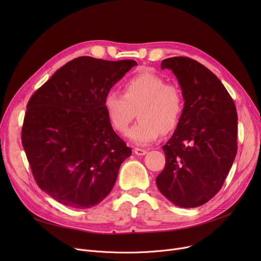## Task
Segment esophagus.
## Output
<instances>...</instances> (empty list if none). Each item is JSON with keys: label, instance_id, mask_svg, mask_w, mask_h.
Returning <instances> with one entry per match:
<instances>
[{"label": "esophagus", "instance_id": "obj_1", "mask_svg": "<svg viewBox=\"0 0 261 261\" xmlns=\"http://www.w3.org/2000/svg\"><path fill=\"white\" fill-rule=\"evenodd\" d=\"M133 151L136 155H145L147 153L146 149H141V148H134Z\"/></svg>", "mask_w": 261, "mask_h": 261}]
</instances>
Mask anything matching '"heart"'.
Returning a JSON list of instances; mask_svg holds the SVG:
<instances>
[{
	"instance_id": "b5f03b06",
	"label": "heart",
	"mask_w": 261,
	"mask_h": 261,
	"mask_svg": "<svg viewBox=\"0 0 261 261\" xmlns=\"http://www.w3.org/2000/svg\"><path fill=\"white\" fill-rule=\"evenodd\" d=\"M125 95L109 92L103 109L112 128L123 133L138 111L139 121L129 129L127 138L134 144L146 146L155 142L162 133L173 132L184 112L181 90L167 84L152 72H140L126 81Z\"/></svg>"
}]
</instances>
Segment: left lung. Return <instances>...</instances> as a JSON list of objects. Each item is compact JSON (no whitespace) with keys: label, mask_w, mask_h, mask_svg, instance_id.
I'll return each mask as SVG.
<instances>
[{"label":"left lung","mask_w":261,"mask_h":261,"mask_svg":"<svg viewBox=\"0 0 261 261\" xmlns=\"http://www.w3.org/2000/svg\"><path fill=\"white\" fill-rule=\"evenodd\" d=\"M161 67L176 77L184 112L163 146L166 164L156 176V186L176 206H201L220 190L235 161L236 107L222 82L198 61L172 57L163 60Z\"/></svg>","instance_id":"8db88e82"}]
</instances>
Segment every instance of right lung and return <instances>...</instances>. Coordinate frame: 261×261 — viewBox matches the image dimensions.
<instances>
[{
    "mask_svg": "<svg viewBox=\"0 0 261 261\" xmlns=\"http://www.w3.org/2000/svg\"><path fill=\"white\" fill-rule=\"evenodd\" d=\"M135 65L84 56L64 64L27 103L22 145L38 186L72 208H90L112 190L132 153L110 125L105 96Z\"/></svg>",
    "mask_w": 261,
    "mask_h": 261,
    "instance_id": "add662e5",
    "label": "right lung"
}]
</instances>
